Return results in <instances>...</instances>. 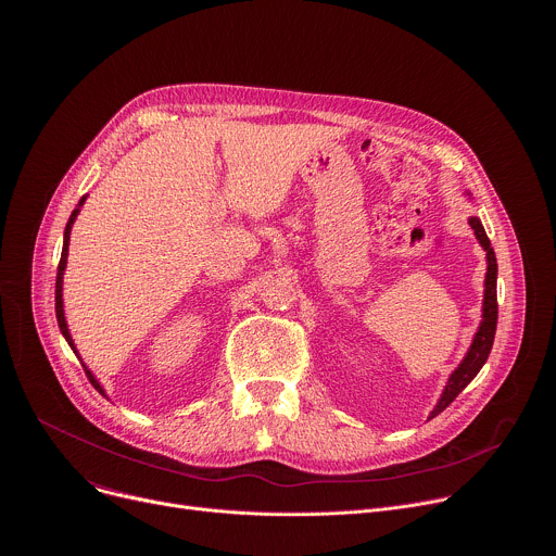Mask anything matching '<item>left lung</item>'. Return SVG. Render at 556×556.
Returning a JSON list of instances; mask_svg holds the SVG:
<instances>
[{
	"mask_svg": "<svg viewBox=\"0 0 556 556\" xmlns=\"http://www.w3.org/2000/svg\"><path fill=\"white\" fill-rule=\"evenodd\" d=\"M466 198L470 200V193L464 191ZM468 224L475 232V237H478V242L482 244V249L486 251V279H484V301H482V321H480V328L478 332H475L472 337V343L466 352V356L462 358V363L451 371L446 384H444V391L440 395V401L435 403L433 412L429 414V420L435 418L438 414H442L455 399L459 395V391L478 376V371L484 367L489 354H491V348H493V341H495V330H497V260H495V251L491 247V240L489 235L480 222V217L470 215L468 217Z\"/></svg>",
	"mask_w": 556,
	"mask_h": 556,
	"instance_id": "left-lung-1",
	"label": "left lung"
}]
</instances>
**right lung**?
<instances>
[{"label": "right lung", "instance_id": "1", "mask_svg": "<svg viewBox=\"0 0 556 556\" xmlns=\"http://www.w3.org/2000/svg\"><path fill=\"white\" fill-rule=\"evenodd\" d=\"M86 200H88V195H84L81 200H78V204H76V208L72 211V215H70V219H67V224H65V230H63V251H61V262H59V268H56V286H54V309H56V324H59V330H61V334H63V339L67 341V345L72 348V352L76 354V358L81 361V365H84V369H86V374H88V378H90V382L94 384V389L101 393V395H105L108 399V393H105V389H103V384L97 380V376L88 369V365L84 363V358H81V354H78V350H76V345H74V341H72V334H70V330H67V321H65V312H63V275H65V266H67V247H70V232H72V226H74V219H76V215L81 213V206L86 204Z\"/></svg>", "mask_w": 556, "mask_h": 556}]
</instances>
